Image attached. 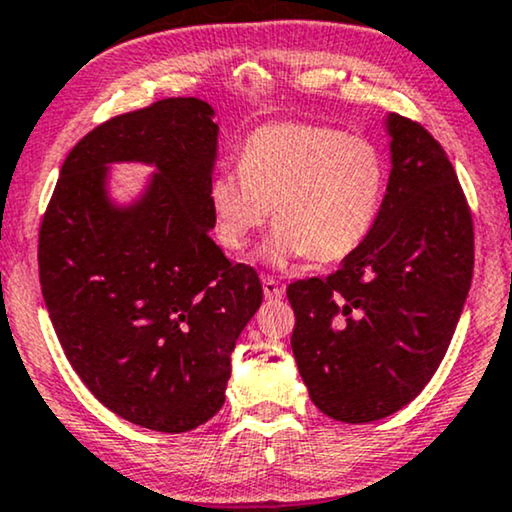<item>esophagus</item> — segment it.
I'll list each match as a JSON object with an SVG mask.
<instances>
[{"label":"esophagus","instance_id":"1","mask_svg":"<svg viewBox=\"0 0 512 512\" xmlns=\"http://www.w3.org/2000/svg\"><path fill=\"white\" fill-rule=\"evenodd\" d=\"M263 294H265V298H282L284 289H282V284L275 280V277L265 275L263 277Z\"/></svg>","mask_w":512,"mask_h":512}]
</instances>
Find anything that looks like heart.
I'll return each mask as SVG.
<instances>
[{
    "label": "heart",
    "instance_id": "1",
    "mask_svg": "<svg viewBox=\"0 0 512 512\" xmlns=\"http://www.w3.org/2000/svg\"><path fill=\"white\" fill-rule=\"evenodd\" d=\"M237 167L209 183L216 237L242 254L272 209L277 228L263 249L270 263L350 256L374 228L386 192L381 148L331 126L265 124L242 143Z\"/></svg>",
    "mask_w": 512,
    "mask_h": 512
}]
</instances>
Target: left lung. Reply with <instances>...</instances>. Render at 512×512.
I'll list each match as a JSON object with an SVG mask.
<instances>
[{
    "mask_svg": "<svg viewBox=\"0 0 512 512\" xmlns=\"http://www.w3.org/2000/svg\"><path fill=\"white\" fill-rule=\"evenodd\" d=\"M393 169L374 228L341 268L287 287L310 400L343 423L395 414L440 367L475 263L473 214L447 152L390 115Z\"/></svg>",
    "mask_w": 512,
    "mask_h": 512,
    "instance_id": "1",
    "label": "left lung"
}]
</instances>
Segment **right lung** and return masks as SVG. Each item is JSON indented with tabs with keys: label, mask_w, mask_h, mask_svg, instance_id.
I'll return each instance as SVG.
<instances>
[{
	"label": "right lung",
	"mask_w": 512,
	"mask_h": 512,
	"mask_svg": "<svg viewBox=\"0 0 512 512\" xmlns=\"http://www.w3.org/2000/svg\"><path fill=\"white\" fill-rule=\"evenodd\" d=\"M216 145L199 98L112 117L65 157L39 225V284L65 357L98 402L157 433L223 407L230 353L263 301L258 272L209 237ZM112 161L160 171L134 208L104 197Z\"/></svg>",
	"instance_id": "right-lung-1"
}]
</instances>
